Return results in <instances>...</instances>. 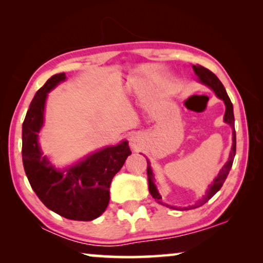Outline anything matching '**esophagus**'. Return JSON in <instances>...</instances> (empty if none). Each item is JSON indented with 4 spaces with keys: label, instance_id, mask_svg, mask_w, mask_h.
Segmentation results:
<instances>
[{
    "label": "esophagus",
    "instance_id": "34e87169",
    "mask_svg": "<svg viewBox=\"0 0 263 263\" xmlns=\"http://www.w3.org/2000/svg\"><path fill=\"white\" fill-rule=\"evenodd\" d=\"M130 145H131V147L135 149V151H137L138 148H139V146H140L139 141H138L135 137H132L131 139H130Z\"/></svg>",
    "mask_w": 263,
    "mask_h": 263
}]
</instances>
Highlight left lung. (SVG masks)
I'll return each instance as SVG.
<instances>
[{"label":"left lung","instance_id":"8db88e82","mask_svg":"<svg viewBox=\"0 0 263 263\" xmlns=\"http://www.w3.org/2000/svg\"><path fill=\"white\" fill-rule=\"evenodd\" d=\"M193 68L195 70L196 75H197L199 81L202 83L206 84V86L210 87L211 89H213V91L216 92V95L224 101V103L226 105V111H225V116H224V121L230 124L231 127H232L233 130V144H232V149H231V153H230V157H229V161L224 164V167L221 168V171L219 172V174L216 177L215 180H213V183L209 186V190L206 191L205 196H204L203 199L201 201L197 202L193 206H188V208H180L181 210H189V209H196V208H199L202 206L203 204H205L209 199H210L212 196H215L217 194V191L219 190L222 184H224V182L226 180V177H228L229 173L231 171V168H232V163H233V160L235 157V146H237V138H235V130H234V115H233V104L232 102H231L230 97L228 95V92H226L224 86H222V83L219 81V79H218L215 74H213L211 70H209L208 68L203 67L201 65H193ZM147 176H148V189H149V193L152 195V197L154 199H157L158 203H161V196H160L159 191L157 189V186L154 184V175H153V172H152V168L149 166V161L147 160ZM162 204V203H161ZM168 206V205H166ZM172 209H177V208H173Z\"/></svg>","mask_w":263,"mask_h":263}]
</instances>
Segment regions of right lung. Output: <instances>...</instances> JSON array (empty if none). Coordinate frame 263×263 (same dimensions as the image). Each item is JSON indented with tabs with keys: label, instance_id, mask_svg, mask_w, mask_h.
<instances>
[{
	"label": "right lung",
	"instance_id": "obj_1",
	"mask_svg": "<svg viewBox=\"0 0 263 263\" xmlns=\"http://www.w3.org/2000/svg\"><path fill=\"white\" fill-rule=\"evenodd\" d=\"M66 79L55 74L35 92L26 112L22 131V158L25 174L35 195L45 205L72 220L89 221L100 217L110 201V184L131 154L125 140L89 155L75 166L54 168L43 157L38 133L44 123L47 92Z\"/></svg>",
	"mask_w": 263,
	"mask_h": 263
}]
</instances>
